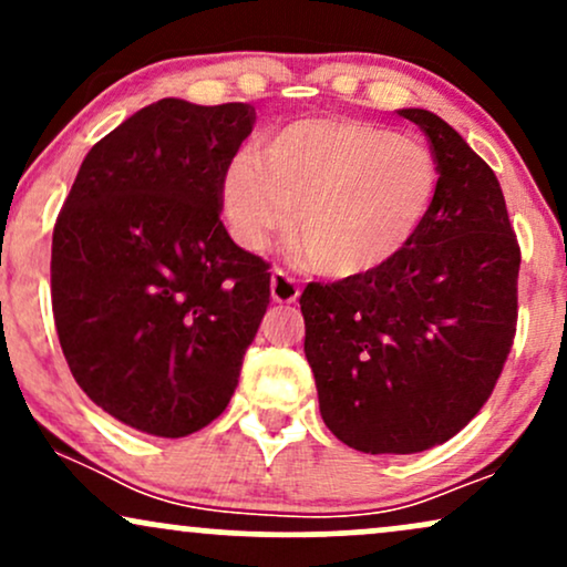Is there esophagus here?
Wrapping results in <instances>:
<instances>
[{"mask_svg":"<svg viewBox=\"0 0 567 567\" xmlns=\"http://www.w3.org/2000/svg\"><path fill=\"white\" fill-rule=\"evenodd\" d=\"M298 282L292 279L288 271L282 269H275L271 271V301L277 303H292L298 301Z\"/></svg>","mask_w":567,"mask_h":567,"instance_id":"esophagus-1","label":"esophagus"}]
</instances>
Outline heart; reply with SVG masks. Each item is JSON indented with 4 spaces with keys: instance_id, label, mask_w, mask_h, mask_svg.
<instances>
[{
    "instance_id": "obj_1",
    "label": "heart",
    "mask_w": 567,
    "mask_h": 567,
    "mask_svg": "<svg viewBox=\"0 0 567 567\" xmlns=\"http://www.w3.org/2000/svg\"><path fill=\"white\" fill-rule=\"evenodd\" d=\"M437 188V162L424 143L360 120H306L271 135L261 157L237 154L220 205L247 250H261L292 216L301 261L349 279L381 269L413 243Z\"/></svg>"
}]
</instances>
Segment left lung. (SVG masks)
I'll return each mask as SVG.
<instances>
[{
  "label": "left lung",
  "mask_w": 567,
  "mask_h": 567,
  "mask_svg": "<svg viewBox=\"0 0 567 567\" xmlns=\"http://www.w3.org/2000/svg\"><path fill=\"white\" fill-rule=\"evenodd\" d=\"M440 171L432 213L400 256L301 292L320 413L354 451L421 453L493 394L517 330L519 245L496 173L426 109H402Z\"/></svg>",
  "instance_id": "obj_1"
}]
</instances>
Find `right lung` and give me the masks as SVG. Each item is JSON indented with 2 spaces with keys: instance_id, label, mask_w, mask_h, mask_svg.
Masks as SVG:
<instances>
[{
  "instance_id": "obj_1",
  "label": "right lung",
  "mask_w": 567,
  "mask_h": 567,
  "mask_svg": "<svg viewBox=\"0 0 567 567\" xmlns=\"http://www.w3.org/2000/svg\"><path fill=\"white\" fill-rule=\"evenodd\" d=\"M250 103L162 97L84 157L53 229V317L82 392L122 424L186 437L229 405L269 306V264L234 245L220 184Z\"/></svg>"
}]
</instances>
